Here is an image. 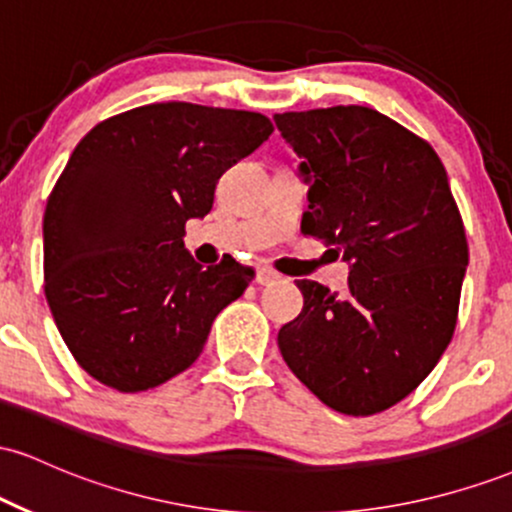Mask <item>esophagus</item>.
<instances>
[{
	"label": "esophagus",
	"mask_w": 512,
	"mask_h": 512,
	"mask_svg": "<svg viewBox=\"0 0 512 512\" xmlns=\"http://www.w3.org/2000/svg\"><path fill=\"white\" fill-rule=\"evenodd\" d=\"M255 281L260 286H272V284H276V281H279V274H276L274 269H269V267H257Z\"/></svg>",
	"instance_id": "34e87169"
}]
</instances>
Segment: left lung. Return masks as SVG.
<instances>
[{
  "label": "left lung",
  "mask_w": 512,
  "mask_h": 512,
  "mask_svg": "<svg viewBox=\"0 0 512 512\" xmlns=\"http://www.w3.org/2000/svg\"><path fill=\"white\" fill-rule=\"evenodd\" d=\"M301 158L303 231L349 264V291L301 279L279 351L327 407L370 416L431 373L457 322L469 250L448 173L424 139L363 105L274 115Z\"/></svg>",
  "instance_id": "left-lung-1"
}]
</instances>
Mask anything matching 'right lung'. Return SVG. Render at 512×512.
<instances>
[{
    "instance_id": "1",
    "label": "right lung",
    "mask_w": 512,
    "mask_h": 512,
    "mask_svg": "<svg viewBox=\"0 0 512 512\" xmlns=\"http://www.w3.org/2000/svg\"><path fill=\"white\" fill-rule=\"evenodd\" d=\"M272 132L260 113L173 101L110 117L76 144L45 207V296L91 378L142 392L197 361L255 269H204L185 223L209 214L221 175Z\"/></svg>"
}]
</instances>
